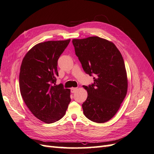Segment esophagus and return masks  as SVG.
Here are the masks:
<instances>
[{"label": "esophagus", "mask_w": 154, "mask_h": 154, "mask_svg": "<svg viewBox=\"0 0 154 154\" xmlns=\"http://www.w3.org/2000/svg\"><path fill=\"white\" fill-rule=\"evenodd\" d=\"M77 90H78L77 88H72L71 89V92L72 93H75Z\"/></svg>", "instance_id": "34e87169"}]
</instances>
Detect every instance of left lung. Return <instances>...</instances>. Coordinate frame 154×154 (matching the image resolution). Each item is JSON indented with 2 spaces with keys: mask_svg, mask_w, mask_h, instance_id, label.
<instances>
[{
  "mask_svg": "<svg viewBox=\"0 0 154 154\" xmlns=\"http://www.w3.org/2000/svg\"><path fill=\"white\" fill-rule=\"evenodd\" d=\"M75 54L86 74L94 75L88 97L82 104L84 115L97 123L110 120L126 97L128 82L123 57L112 42L97 36L72 41Z\"/></svg>",
  "mask_w": 154,
  "mask_h": 154,
  "instance_id": "1",
  "label": "left lung"
}]
</instances>
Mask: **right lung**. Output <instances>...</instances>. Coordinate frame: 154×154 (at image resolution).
Returning <instances> with one entry per match:
<instances>
[{
	"mask_svg": "<svg viewBox=\"0 0 154 154\" xmlns=\"http://www.w3.org/2000/svg\"><path fill=\"white\" fill-rule=\"evenodd\" d=\"M70 39L49 41L35 45L21 64V96L32 113L46 123L62 119L71 101L70 90L56 85L57 60Z\"/></svg>",
	"mask_w": 154,
	"mask_h": 154,
	"instance_id": "1",
	"label": "right lung"
}]
</instances>
